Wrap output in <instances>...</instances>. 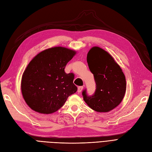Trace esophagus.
<instances>
[{
    "instance_id": "34e87169",
    "label": "esophagus",
    "mask_w": 152,
    "mask_h": 152,
    "mask_svg": "<svg viewBox=\"0 0 152 152\" xmlns=\"http://www.w3.org/2000/svg\"><path fill=\"white\" fill-rule=\"evenodd\" d=\"M83 88V87H82V86L78 87V88H77V92H78L79 93H80L81 91H82Z\"/></svg>"
}]
</instances>
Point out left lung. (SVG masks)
<instances>
[{
  "instance_id": "left-lung-1",
  "label": "left lung",
  "mask_w": 152,
  "mask_h": 152,
  "mask_svg": "<svg viewBox=\"0 0 152 152\" xmlns=\"http://www.w3.org/2000/svg\"><path fill=\"white\" fill-rule=\"evenodd\" d=\"M87 61L94 75L96 88L92 96H88L86 90L82 92L85 102L96 112H110L119 105L125 94L126 83L124 73L113 57L99 47L90 49Z\"/></svg>"
}]
</instances>
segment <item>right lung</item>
Here are the masks:
<instances>
[{
    "label": "right lung",
    "mask_w": 152,
    "mask_h": 152,
    "mask_svg": "<svg viewBox=\"0 0 152 152\" xmlns=\"http://www.w3.org/2000/svg\"><path fill=\"white\" fill-rule=\"evenodd\" d=\"M75 50L54 47L38 53L23 73L21 91L26 103L41 114H52L64 105L77 91L73 73H65L66 65Z\"/></svg>",
    "instance_id": "obj_1"
}]
</instances>
